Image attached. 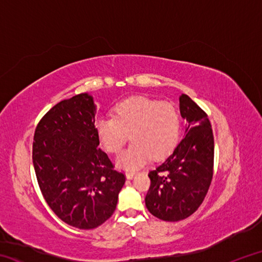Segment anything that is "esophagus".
I'll use <instances>...</instances> for the list:
<instances>
[{
	"mask_svg": "<svg viewBox=\"0 0 262 262\" xmlns=\"http://www.w3.org/2000/svg\"><path fill=\"white\" fill-rule=\"evenodd\" d=\"M134 176H135V172H133V171L127 172V173H126L127 179H133V178H134Z\"/></svg>",
	"mask_w": 262,
	"mask_h": 262,
	"instance_id": "obj_1",
	"label": "esophagus"
}]
</instances>
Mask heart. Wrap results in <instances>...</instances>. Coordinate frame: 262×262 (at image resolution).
Here are the masks:
<instances>
[{
  "label": "heart",
  "mask_w": 262,
  "mask_h": 262,
  "mask_svg": "<svg viewBox=\"0 0 262 262\" xmlns=\"http://www.w3.org/2000/svg\"><path fill=\"white\" fill-rule=\"evenodd\" d=\"M180 115L173 105L165 101L135 96L114 105L113 118H99L96 134L110 154H119L128 135L133 143L117 159L125 170H136L150 158L159 161L177 147L180 137Z\"/></svg>",
  "instance_id": "b5f03b06"
}]
</instances>
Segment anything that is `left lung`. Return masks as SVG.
I'll use <instances>...</instances> for the list:
<instances>
[{"instance_id": "8db88e82", "label": "left lung", "mask_w": 262, "mask_h": 262, "mask_svg": "<svg viewBox=\"0 0 262 262\" xmlns=\"http://www.w3.org/2000/svg\"><path fill=\"white\" fill-rule=\"evenodd\" d=\"M185 137L165 161L149 172L145 206L157 219L178 222L205 200L214 173V135L207 113L187 95L179 97Z\"/></svg>"}]
</instances>
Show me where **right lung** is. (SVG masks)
I'll list each match as a JSON object with an SVG mask.
<instances>
[{
  "label": "right lung",
  "instance_id": "1",
  "mask_svg": "<svg viewBox=\"0 0 262 262\" xmlns=\"http://www.w3.org/2000/svg\"><path fill=\"white\" fill-rule=\"evenodd\" d=\"M94 98L81 94L57 103L39 121L32 147L39 187L54 214L90 230L117 208L126 177L98 148Z\"/></svg>",
  "mask_w": 262,
  "mask_h": 262
}]
</instances>
